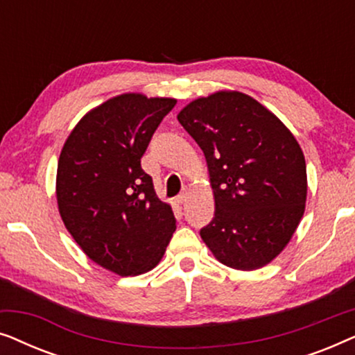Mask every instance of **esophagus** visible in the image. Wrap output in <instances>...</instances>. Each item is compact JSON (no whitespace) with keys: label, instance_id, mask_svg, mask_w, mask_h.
Returning <instances> with one entry per match:
<instances>
[{"label":"esophagus","instance_id":"esophagus-1","mask_svg":"<svg viewBox=\"0 0 355 355\" xmlns=\"http://www.w3.org/2000/svg\"><path fill=\"white\" fill-rule=\"evenodd\" d=\"M186 200H187V192L179 193V196L176 197V203H178V205H184V203H186Z\"/></svg>","mask_w":355,"mask_h":355}]
</instances>
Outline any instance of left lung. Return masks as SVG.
<instances>
[{"label": "left lung", "mask_w": 355, "mask_h": 355, "mask_svg": "<svg viewBox=\"0 0 355 355\" xmlns=\"http://www.w3.org/2000/svg\"><path fill=\"white\" fill-rule=\"evenodd\" d=\"M205 155L215 216L200 236L223 265L257 270L288 245L305 210L307 169L297 140L263 105L216 92L178 114Z\"/></svg>", "instance_id": "1"}]
</instances>
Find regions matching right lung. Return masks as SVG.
I'll return each mask as SVG.
<instances>
[{
  "mask_svg": "<svg viewBox=\"0 0 355 355\" xmlns=\"http://www.w3.org/2000/svg\"><path fill=\"white\" fill-rule=\"evenodd\" d=\"M174 98L124 94L96 106L67 137L58 162L60 215L85 255L121 276L162 260L176 218L140 166Z\"/></svg>",
  "mask_w": 355,
  "mask_h": 355,
  "instance_id": "obj_1",
  "label": "right lung"
}]
</instances>
